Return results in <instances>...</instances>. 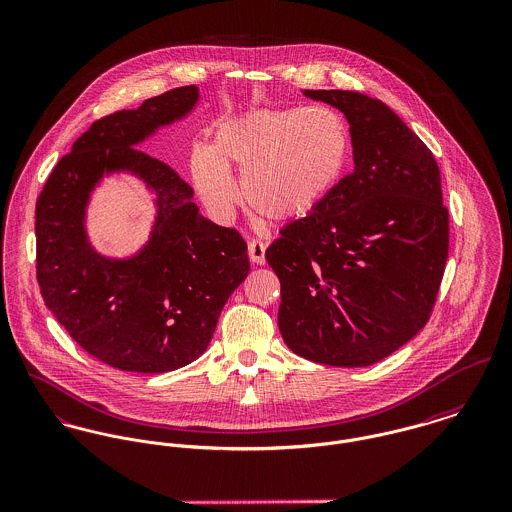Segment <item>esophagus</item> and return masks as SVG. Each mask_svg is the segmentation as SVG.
<instances>
[{
    "label": "esophagus",
    "instance_id": "1",
    "mask_svg": "<svg viewBox=\"0 0 512 512\" xmlns=\"http://www.w3.org/2000/svg\"><path fill=\"white\" fill-rule=\"evenodd\" d=\"M249 249V259L255 265H265V243H261L259 239H249L247 243Z\"/></svg>",
    "mask_w": 512,
    "mask_h": 512
}]
</instances>
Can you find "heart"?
Returning a JSON list of instances; mask_svg holds the SVG:
<instances>
[{
	"instance_id": "obj_1",
	"label": "heart",
	"mask_w": 512,
	"mask_h": 512,
	"mask_svg": "<svg viewBox=\"0 0 512 512\" xmlns=\"http://www.w3.org/2000/svg\"><path fill=\"white\" fill-rule=\"evenodd\" d=\"M351 132L327 107H259L224 120L210 148L191 154V177L206 208L230 220L241 202L278 224L310 218L341 183Z\"/></svg>"
}]
</instances>
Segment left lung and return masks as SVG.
Returning a JSON list of instances; mask_svg holds the SVG:
<instances>
[{
	"label": "left lung",
	"mask_w": 512,
	"mask_h": 512,
	"mask_svg": "<svg viewBox=\"0 0 512 512\" xmlns=\"http://www.w3.org/2000/svg\"><path fill=\"white\" fill-rule=\"evenodd\" d=\"M304 95L345 115L354 169L265 253L280 280L278 329L292 353L362 368L411 341L433 312L448 257L440 171L386 103L341 89Z\"/></svg>",
	"instance_id": "obj_1"
}]
</instances>
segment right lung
<instances>
[{
	"label": "right lung",
	"mask_w": 512,
	"mask_h": 512,
	"mask_svg": "<svg viewBox=\"0 0 512 512\" xmlns=\"http://www.w3.org/2000/svg\"><path fill=\"white\" fill-rule=\"evenodd\" d=\"M197 101V85H185L95 120L37 202V278L48 310L83 351L124 372L161 374L197 360L249 275L236 230L204 218L193 189L136 150ZM115 172L142 180L157 210L149 239L126 258L99 254L86 234L90 195Z\"/></svg>",
	"instance_id": "1"
}]
</instances>
